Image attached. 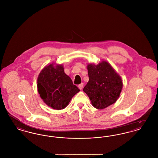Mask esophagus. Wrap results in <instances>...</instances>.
I'll list each match as a JSON object with an SVG mask.
<instances>
[{"instance_id": "1", "label": "esophagus", "mask_w": 158, "mask_h": 158, "mask_svg": "<svg viewBox=\"0 0 158 158\" xmlns=\"http://www.w3.org/2000/svg\"><path fill=\"white\" fill-rule=\"evenodd\" d=\"M78 87H79V88L81 90H82V89L83 87V83H82L79 84V85H78Z\"/></svg>"}]
</instances>
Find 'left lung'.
<instances>
[{
  "label": "left lung",
  "instance_id": "8db88e82",
  "mask_svg": "<svg viewBox=\"0 0 158 158\" xmlns=\"http://www.w3.org/2000/svg\"><path fill=\"white\" fill-rule=\"evenodd\" d=\"M89 81L83 91L90 99L92 105L98 110L104 109L116 102L123 88L120 76L108 62L87 66Z\"/></svg>",
  "mask_w": 158,
  "mask_h": 158
}]
</instances>
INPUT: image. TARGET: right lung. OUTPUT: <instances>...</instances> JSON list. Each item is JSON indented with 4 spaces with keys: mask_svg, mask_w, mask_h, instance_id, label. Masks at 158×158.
Masks as SVG:
<instances>
[{
    "mask_svg": "<svg viewBox=\"0 0 158 158\" xmlns=\"http://www.w3.org/2000/svg\"><path fill=\"white\" fill-rule=\"evenodd\" d=\"M52 63L40 73L37 88L40 97L48 106L60 110L67 106L73 97L80 90L73 85L62 65Z\"/></svg>",
    "mask_w": 158,
    "mask_h": 158,
    "instance_id": "right-lung-1",
    "label": "right lung"
}]
</instances>
